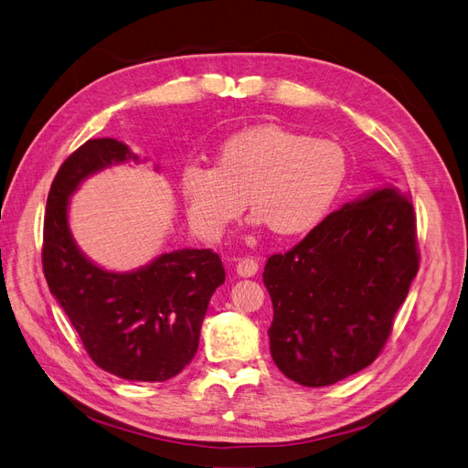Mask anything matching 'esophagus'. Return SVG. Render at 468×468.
Listing matches in <instances>:
<instances>
[{
    "label": "esophagus",
    "instance_id": "esophagus-1",
    "mask_svg": "<svg viewBox=\"0 0 468 468\" xmlns=\"http://www.w3.org/2000/svg\"><path fill=\"white\" fill-rule=\"evenodd\" d=\"M258 269H260V263H258V260H253V258H242V260H238V263H236V273L239 277H253L258 273Z\"/></svg>",
    "mask_w": 468,
    "mask_h": 468
}]
</instances>
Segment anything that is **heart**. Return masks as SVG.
<instances>
[{"mask_svg":"<svg viewBox=\"0 0 468 468\" xmlns=\"http://www.w3.org/2000/svg\"><path fill=\"white\" fill-rule=\"evenodd\" d=\"M347 154L334 140L267 124L224 140L215 165L187 164L179 183L199 232L220 236L242 215L277 239H299L330 215L347 179Z\"/></svg>","mask_w":468,"mask_h":468,"instance_id":"1","label":"heart"}]
</instances>
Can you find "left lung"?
I'll use <instances>...</instances> for the list:
<instances>
[{
	"mask_svg": "<svg viewBox=\"0 0 468 468\" xmlns=\"http://www.w3.org/2000/svg\"><path fill=\"white\" fill-rule=\"evenodd\" d=\"M418 269L414 205L388 187L332 212L294 248L269 256L267 334L279 371L303 387H328L369 367Z\"/></svg>",
	"mask_w": 468,
	"mask_h": 468,
	"instance_id": "1",
	"label": "left lung"
}]
</instances>
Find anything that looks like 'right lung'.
I'll list each match as a JSON object with an SVG mask.
<instances>
[{"instance_id":"1","label":"right lung","mask_w":468,"mask_h":468,"mask_svg":"<svg viewBox=\"0 0 468 468\" xmlns=\"http://www.w3.org/2000/svg\"><path fill=\"white\" fill-rule=\"evenodd\" d=\"M131 158L119 140L91 138L64 160L47 199L42 271L97 367L126 380L164 382L195 357L208 301L226 273L212 250L164 253L133 273H109L78 250L68 197L97 169Z\"/></svg>"}]
</instances>
